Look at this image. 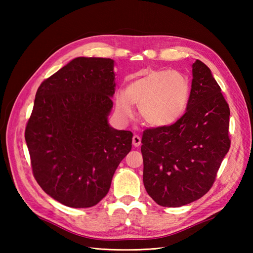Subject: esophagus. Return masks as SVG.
<instances>
[{
  "instance_id": "esophagus-1",
  "label": "esophagus",
  "mask_w": 253,
  "mask_h": 253,
  "mask_svg": "<svg viewBox=\"0 0 253 253\" xmlns=\"http://www.w3.org/2000/svg\"><path fill=\"white\" fill-rule=\"evenodd\" d=\"M141 144V138L138 136V135H134L133 136V145L134 147H139V145Z\"/></svg>"
}]
</instances>
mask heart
<instances>
[{"label": "heart", "instance_id": "1", "mask_svg": "<svg viewBox=\"0 0 253 253\" xmlns=\"http://www.w3.org/2000/svg\"><path fill=\"white\" fill-rule=\"evenodd\" d=\"M191 85L185 75L175 71L147 70L129 81L126 90L115 95V108L122 120L133 116L134 104L148 125L169 126L185 114Z\"/></svg>", "mask_w": 253, "mask_h": 253}]
</instances>
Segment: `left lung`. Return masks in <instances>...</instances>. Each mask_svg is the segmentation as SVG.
Here are the masks:
<instances>
[{
  "mask_svg": "<svg viewBox=\"0 0 253 253\" xmlns=\"http://www.w3.org/2000/svg\"><path fill=\"white\" fill-rule=\"evenodd\" d=\"M187 112L174 125L145 129L141 139L143 185L163 207L200 200L212 187L230 148V110L210 68L192 64Z\"/></svg>",
  "mask_w": 253,
  "mask_h": 253,
  "instance_id": "8db88e82",
  "label": "left lung"
}]
</instances>
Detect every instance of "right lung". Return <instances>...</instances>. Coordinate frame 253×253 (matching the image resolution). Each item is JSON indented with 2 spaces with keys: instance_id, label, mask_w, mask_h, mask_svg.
I'll return each instance as SVG.
<instances>
[{
  "instance_id": "right-lung-1",
  "label": "right lung",
  "mask_w": 253,
  "mask_h": 253,
  "mask_svg": "<svg viewBox=\"0 0 253 253\" xmlns=\"http://www.w3.org/2000/svg\"><path fill=\"white\" fill-rule=\"evenodd\" d=\"M115 61L73 59L36 94L25 140L35 178L53 200L89 208L108 194L133 134L109 124Z\"/></svg>"
}]
</instances>
